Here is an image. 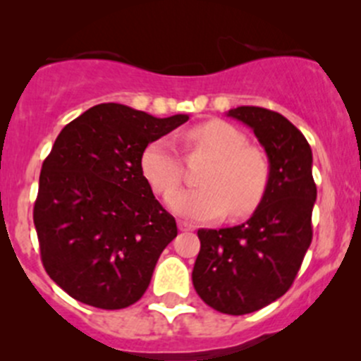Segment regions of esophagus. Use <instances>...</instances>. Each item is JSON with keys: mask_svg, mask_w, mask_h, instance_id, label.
Listing matches in <instances>:
<instances>
[{"mask_svg": "<svg viewBox=\"0 0 361 361\" xmlns=\"http://www.w3.org/2000/svg\"><path fill=\"white\" fill-rule=\"evenodd\" d=\"M178 228H180V231H192L194 230V224L187 221H178Z\"/></svg>", "mask_w": 361, "mask_h": 361, "instance_id": "esophagus-1", "label": "esophagus"}]
</instances>
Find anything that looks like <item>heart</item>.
<instances>
[{
	"instance_id": "heart-1",
	"label": "heart",
	"mask_w": 361,
	"mask_h": 361,
	"mask_svg": "<svg viewBox=\"0 0 361 361\" xmlns=\"http://www.w3.org/2000/svg\"><path fill=\"white\" fill-rule=\"evenodd\" d=\"M187 144L214 161L201 174L203 187L178 188L167 194L165 203L174 214L190 221H214L228 212L238 219L260 204L271 167L260 149L247 146L244 131L226 121H208L188 131ZM140 167L157 192L178 187L183 176V161L169 137H160L144 147Z\"/></svg>"
}]
</instances>
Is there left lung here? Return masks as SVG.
Segmentation results:
<instances>
[{
	"label": "left lung",
	"mask_w": 361,
	"mask_h": 361,
	"mask_svg": "<svg viewBox=\"0 0 361 361\" xmlns=\"http://www.w3.org/2000/svg\"><path fill=\"white\" fill-rule=\"evenodd\" d=\"M228 117L257 135L271 178L264 200L244 224L197 231L201 249L192 283L214 310L244 315L271 305L294 283L312 244L317 187L312 147L287 117L260 106L231 109Z\"/></svg>",
	"instance_id": "obj_1"
}]
</instances>
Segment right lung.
I'll return each mask as SVG.
<instances>
[{"mask_svg": "<svg viewBox=\"0 0 361 361\" xmlns=\"http://www.w3.org/2000/svg\"><path fill=\"white\" fill-rule=\"evenodd\" d=\"M187 121L101 103L60 131L40 171L33 222L44 269L71 298L121 310L149 287L178 228L154 200L140 157Z\"/></svg>", "mask_w": 361, "mask_h": 361, "instance_id": "obj_1", "label": "right lung"}]
</instances>
